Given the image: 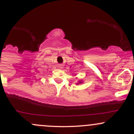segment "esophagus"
I'll list each match as a JSON object with an SVG mask.
<instances>
[{"label": "esophagus", "mask_w": 134, "mask_h": 134, "mask_svg": "<svg viewBox=\"0 0 134 134\" xmlns=\"http://www.w3.org/2000/svg\"><path fill=\"white\" fill-rule=\"evenodd\" d=\"M58 67H59V68H60V69H62V68H63V66H62V65H59V66H58Z\"/></svg>", "instance_id": "obj_1"}]
</instances>
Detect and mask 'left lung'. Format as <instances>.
<instances>
[{
	"mask_svg": "<svg viewBox=\"0 0 134 134\" xmlns=\"http://www.w3.org/2000/svg\"><path fill=\"white\" fill-rule=\"evenodd\" d=\"M82 82V81H79V83H81Z\"/></svg>",
	"mask_w": 134,
	"mask_h": 134,
	"instance_id": "8db88e82",
	"label": "left lung"
}]
</instances>
